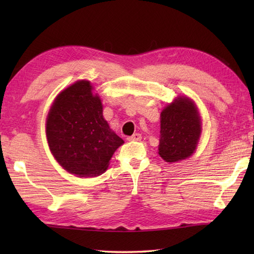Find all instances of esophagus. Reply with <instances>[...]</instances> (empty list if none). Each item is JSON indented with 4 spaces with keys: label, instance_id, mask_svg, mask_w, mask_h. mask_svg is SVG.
I'll use <instances>...</instances> for the list:
<instances>
[{
    "label": "esophagus",
    "instance_id": "esophagus-1",
    "mask_svg": "<svg viewBox=\"0 0 254 254\" xmlns=\"http://www.w3.org/2000/svg\"><path fill=\"white\" fill-rule=\"evenodd\" d=\"M141 138H142V135L139 133H135V134H133L132 136H128L127 137V141H130V142H133V141H141Z\"/></svg>",
    "mask_w": 254,
    "mask_h": 254
}]
</instances>
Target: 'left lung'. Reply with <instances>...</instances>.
<instances>
[{
  "instance_id": "1",
  "label": "left lung",
  "mask_w": 254,
  "mask_h": 254,
  "mask_svg": "<svg viewBox=\"0 0 254 254\" xmlns=\"http://www.w3.org/2000/svg\"><path fill=\"white\" fill-rule=\"evenodd\" d=\"M201 135L197 108L188 97H178L160 113L158 154L167 163L186 159L196 149Z\"/></svg>"
}]
</instances>
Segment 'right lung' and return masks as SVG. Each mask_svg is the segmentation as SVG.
<instances>
[{
  "label": "right lung",
  "instance_id": "1",
  "mask_svg": "<svg viewBox=\"0 0 254 254\" xmlns=\"http://www.w3.org/2000/svg\"><path fill=\"white\" fill-rule=\"evenodd\" d=\"M48 144L69 174H104L117 148L124 143L102 116V104L88 80H78L57 96L46 122Z\"/></svg>",
  "mask_w": 254,
  "mask_h": 254
}]
</instances>
